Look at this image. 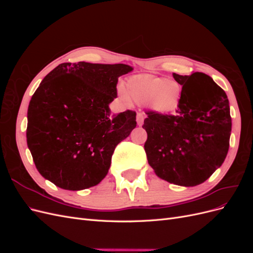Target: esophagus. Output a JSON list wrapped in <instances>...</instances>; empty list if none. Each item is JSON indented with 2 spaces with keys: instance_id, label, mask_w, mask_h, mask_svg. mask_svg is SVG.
I'll use <instances>...</instances> for the list:
<instances>
[{
  "instance_id": "1",
  "label": "esophagus",
  "mask_w": 253,
  "mask_h": 253,
  "mask_svg": "<svg viewBox=\"0 0 253 253\" xmlns=\"http://www.w3.org/2000/svg\"><path fill=\"white\" fill-rule=\"evenodd\" d=\"M143 120H144V115L142 113H138L136 116V121H137V125L139 126L143 125Z\"/></svg>"
}]
</instances>
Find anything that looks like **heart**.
Masks as SVG:
<instances>
[{
    "mask_svg": "<svg viewBox=\"0 0 253 253\" xmlns=\"http://www.w3.org/2000/svg\"><path fill=\"white\" fill-rule=\"evenodd\" d=\"M119 94L125 101L128 96L137 103H144L152 110L159 113L173 112L177 108L181 87L177 82L151 75L133 76L126 83V90L119 89Z\"/></svg>",
    "mask_w": 253,
    "mask_h": 253,
    "instance_id": "obj_1",
    "label": "heart"
}]
</instances>
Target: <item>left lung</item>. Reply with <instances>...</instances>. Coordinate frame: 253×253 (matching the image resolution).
<instances>
[{"mask_svg": "<svg viewBox=\"0 0 253 253\" xmlns=\"http://www.w3.org/2000/svg\"><path fill=\"white\" fill-rule=\"evenodd\" d=\"M181 88L175 114L149 111L142 127L149 165L174 185L203 183L223 165L229 150L231 116L224 89L204 73H173Z\"/></svg>", "mask_w": 253, "mask_h": 253, "instance_id": "left-lung-1", "label": "left lung"}]
</instances>
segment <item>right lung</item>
I'll return each mask as SVG.
<instances>
[{
  "label": "right lung",
  "instance_id": "1",
  "mask_svg": "<svg viewBox=\"0 0 253 253\" xmlns=\"http://www.w3.org/2000/svg\"><path fill=\"white\" fill-rule=\"evenodd\" d=\"M126 64L62 63L40 83L27 111L26 138L37 170L61 189L94 187L109 172L116 145L136 127V113L112 115Z\"/></svg>",
  "mask_w": 253,
  "mask_h": 253
}]
</instances>
